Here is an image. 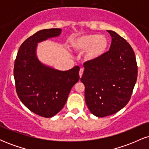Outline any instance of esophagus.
Returning a JSON list of instances; mask_svg holds the SVG:
<instances>
[{
    "label": "esophagus",
    "instance_id": "1",
    "mask_svg": "<svg viewBox=\"0 0 149 149\" xmlns=\"http://www.w3.org/2000/svg\"><path fill=\"white\" fill-rule=\"evenodd\" d=\"M83 71H84V69H80V71H79V76H80V78H81L82 76H83Z\"/></svg>",
    "mask_w": 149,
    "mask_h": 149
}]
</instances>
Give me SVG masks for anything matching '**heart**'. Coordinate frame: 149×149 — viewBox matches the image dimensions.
Listing matches in <instances>:
<instances>
[{
    "instance_id": "b5f03b06",
    "label": "heart",
    "mask_w": 149,
    "mask_h": 149,
    "mask_svg": "<svg viewBox=\"0 0 149 149\" xmlns=\"http://www.w3.org/2000/svg\"><path fill=\"white\" fill-rule=\"evenodd\" d=\"M71 46L78 52H85L87 60L93 61L104 54L108 47V40L103 35L86 34L73 38Z\"/></svg>"
}]
</instances>
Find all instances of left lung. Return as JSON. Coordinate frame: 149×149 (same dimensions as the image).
I'll list each match as a JSON object with an SVG mask.
<instances>
[{"instance_id": "obj_1", "label": "left lung", "mask_w": 149, "mask_h": 149, "mask_svg": "<svg viewBox=\"0 0 149 149\" xmlns=\"http://www.w3.org/2000/svg\"><path fill=\"white\" fill-rule=\"evenodd\" d=\"M112 38L110 49L99 59L84 63L82 83L89 110L97 117L119 111L129 102L137 78L134 50L123 37L107 31Z\"/></svg>"}]
</instances>
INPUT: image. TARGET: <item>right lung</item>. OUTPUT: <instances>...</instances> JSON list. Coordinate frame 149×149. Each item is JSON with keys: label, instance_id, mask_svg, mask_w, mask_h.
Masks as SVG:
<instances>
[{"label": "right lung", "instance_id": "add662e5", "mask_svg": "<svg viewBox=\"0 0 149 149\" xmlns=\"http://www.w3.org/2000/svg\"><path fill=\"white\" fill-rule=\"evenodd\" d=\"M61 32V29H49L34 33L20 46L15 61L19 98L31 111L44 118H51L60 111L80 78L78 66L59 71L42 64L36 54L38 42L59 36Z\"/></svg>", "mask_w": 149, "mask_h": 149}]
</instances>
